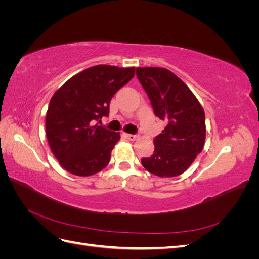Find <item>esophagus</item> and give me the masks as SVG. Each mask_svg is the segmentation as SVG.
<instances>
[{"mask_svg":"<svg viewBox=\"0 0 259 259\" xmlns=\"http://www.w3.org/2000/svg\"><path fill=\"white\" fill-rule=\"evenodd\" d=\"M125 136H126V138L128 140H132V142H134V140H136L138 138L137 135H132V134H125Z\"/></svg>","mask_w":259,"mask_h":259,"instance_id":"34e87169","label":"esophagus"}]
</instances>
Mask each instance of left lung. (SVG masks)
Masks as SVG:
<instances>
[{"mask_svg":"<svg viewBox=\"0 0 259 259\" xmlns=\"http://www.w3.org/2000/svg\"><path fill=\"white\" fill-rule=\"evenodd\" d=\"M136 74L155 115L166 122L165 128L154 139L153 154L142 160L143 166L159 177L178 176L204 147V109L191 90L169 70L138 67Z\"/></svg>","mask_w":259,"mask_h":259,"instance_id":"left-lung-1","label":"left lung"}]
</instances>
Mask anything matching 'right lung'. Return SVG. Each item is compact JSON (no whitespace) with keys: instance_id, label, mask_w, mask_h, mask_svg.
Here are the masks:
<instances>
[{"instance_id":"obj_1","label":"right lung","mask_w":259,"mask_h":259,"mask_svg":"<svg viewBox=\"0 0 259 259\" xmlns=\"http://www.w3.org/2000/svg\"><path fill=\"white\" fill-rule=\"evenodd\" d=\"M134 74L135 67L97 65L70 77L54 93L46 112V137L69 173L91 176L108 165L120 133L94 123L109 115L111 98Z\"/></svg>"}]
</instances>
